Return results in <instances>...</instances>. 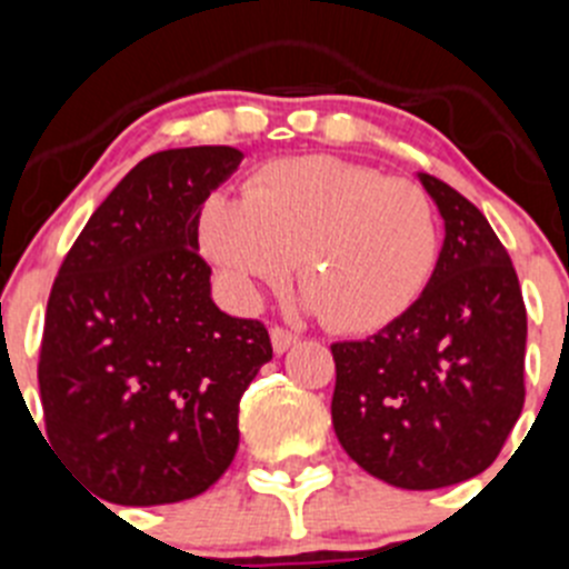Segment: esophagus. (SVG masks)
Segmentation results:
<instances>
[{
	"label": "esophagus",
	"instance_id": "obj_1",
	"mask_svg": "<svg viewBox=\"0 0 569 569\" xmlns=\"http://www.w3.org/2000/svg\"><path fill=\"white\" fill-rule=\"evenodd\" d=\"M270 341H273L276 353H284V350H290V347L299 341V333H293V330L279 328V325H276V328H270Z\"/></svg>",
	"mask_w": 569,
	"mask_h": 569
}]
</instances>
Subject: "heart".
I'll return each mask as SVG.
<instances>
[{
    "mask_svg": "<svg viewBox=\"0 0 569 569\" xmlns=\"http://www.w3.org/2000/svg\"><path fill=\"white\" fill-rule=\"evenodd\" d=\"M196 228L241 301L279 288L296 259L308 305L341 333H370L413 308L441 248L425 188L336 156L264 164L241 196L213 190Z\"/></svg>",
    "mask_w": 569,
    "mask_h": 569,
    "instance_id": "1",
    "label": "heart"
}]
</instances>
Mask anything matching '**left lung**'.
I'll list each match as a JSON object with an SVG mask.
<instances>
[{
  "mask_svg": "<svg viewBox=\"0 0 569 569\" xmlns=\"http://www.w3.org/2000/svg\"><path fill=\"white\" fill-rule=\"evenodd\" d=\"M419 182L445 219L433 279L376 336L330 347L336 436L401 490L485 472L525 407L527 310L510 256L459 190L430 173Z\"/></svg>",
  "mask_w": 569,
  "mask_h": 569,
  "instance_id": "8db88e82",
  "label": "left lung"
}]
</instances>
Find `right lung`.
Wrapping results in <instances>:
<instances>
[{
    "instance_id": "add662e5",
    "label": "right lung",
    "mask_w": 569,
    "mask_h": 569,
    "mask_svg": "<svg viewBox=\"0 0 569 569\" xmlns=\"http://www.w3.org/2000/svg\"><path fill=\"white\" fill-rule=\"evenodd\" d=\"M244 153L176 148L136 164L59 268L39 350L53 453L110 505L193 499L239 447V401L273 359L264 325L222 313L199 208Z\"/></svg>"
}]
</instances>
